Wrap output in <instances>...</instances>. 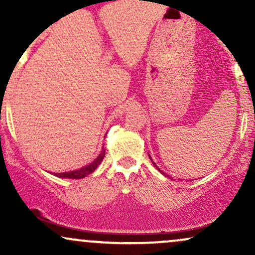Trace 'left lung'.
<instances>
[{"label": "left lung", "mask_w": 255, "mask_h": 255, "mask_svg": "<svg viewBox=\"0 0 255 255\" xmlns=\"http://www.w3.org/2000/svg\"><path fill=\"white\" fill-rule=\"evenodd\" d=\"M151 160H152V159H151ZM152 163H153V165H154V166H156V168L158 169V170H159V168H158V166H157L156 164H154V162H153V160H152ZM159 171H162V170H159ZM162 174H163V172H162ZM168 176H169V175H168Z\"/></svg>", "instance_id": "obj_1"}]
</instances>
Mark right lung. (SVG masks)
<instances>
[{
    "label": "right lung",
    "mask_w": 255,
    "mask_h": 255,
    "mask_svg": "<svg viewBox=\"0 0 255 255\" xmlns=\"http://www.w3.org/2000/svg\"><path fill=\"white\" fill-rule=\"evenodd\" d=\"M104 156H105V150H102L101 153H99V156L97 157V159L93 160V162L90 163L89 165L84 166V168L78 169V170H74V171L60 172V174H56V172H54V175H55V176L63 177V178H84L85 176H87V175L91 174V172H93L96 170V169H97V166L101 164L102 160H103Z\"/></svg>",
    "instance_id": "right-lung-1"
}]
</instances>
